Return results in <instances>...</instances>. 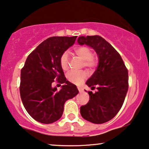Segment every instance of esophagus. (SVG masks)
Here are the masks:
<instances>
[{"mask_svg":"<svg viewBox=\"0 0 149 149\" xmlns=\"http://www.w3.org/2000/svg\"><path fill=\"white\" fill-rule=\"evenodd\" d=\"M78 89L79 92H80V93L82 92V91H83V89H82V88H81V87H78Z\"/></svg>","mask_w":149,"mask_h":149,"instance_id":"obj_1","label":"esophagus"}]
</instances>
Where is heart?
Wrapping results in <instances>:
<instances>
[{"label":"heart","mask_w":149,"mask_h":149,"mask_svg":"<svg viewBox=\"0 0 149 149\" xmlns=\"http://www.w3.org/2000/svg\"><path fill=\"white\" fill-rule=\"evenodd\" d=\"M75 54L84 60V67L89 69H94L98 64V61L93 56V52L91 48L86 46L79 47L75 49ZM60 65L63 70H67L69 67V55L65 52L60 57ZM86 73L84 71H71L67 74V78L69 82L75 84H80L86 79Z\"/></svg>","instance_id":"obj_1"}]
</instances>
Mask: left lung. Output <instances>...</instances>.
I'll use <instances>...</instances> for the list:
<instances>
[{"instance_id": "8db88e82", "label": "left lung", "mask_w": 149, "mask_h": 149, "mask_svg": "<svg viewBox=\"0 0 149 149\" xmlns=\"http://www.w3.org/2000/svg\"><path fill=\"white\" fill-rule=\"evenodd\" d=\"M78 43L92 47L99 57L97 68L86 82L97 91H88L90 100L80 107V114L93 123H104L114 118L123 104L129 88L127 69L119 53L103 37L82 36Z\"/></svg>"}]
</instances>
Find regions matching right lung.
I'll use <instances>...</instances> for the list:
<instances>
[{
	"mask_svg": "<svg viewBox=\"0 0 149 149\" xmlns=\"http://www.w3.org/2000/svg\"><path fill=\"white\" fill-rule=\"evenodd\" d=\"M77 36L52 37L45 39L28 56L21 69L19 93L24 106L32 118L41 123L58 120L67 100L78 93L76 85L66 80L60 57L74 44ZM64 84L60 91L51 84Z\"/></svg>",
	"mask_w": 149,
	"mask_h": 149,
	"instance_id": "add662e5",
	"label": "right lung"
}]
</instances>
